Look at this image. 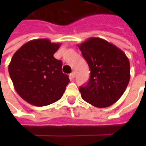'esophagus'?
Returning <instances> with one entry per match:
<instances>
[{
  "label": "esophagus",
  "instance_id": "obj_1",
  "mask_svg": "<svg viewBox=\"0 0 146 146\" xmlns=\"http://www.w3.org/2000/svg\"><path fill=\"white\" fill-rule=\"evenodd\" d=\"M75 75H76V73H75V72H72V73H70V79H71V80L73 79V78L75 77Z\"/></svg>",
  "mask_w": 146,
  "mask_h": 146
}]
</instances>
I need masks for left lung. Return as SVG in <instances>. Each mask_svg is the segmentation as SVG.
Returning a JSON list of instances; mask_svg holds the SVG:
<instances>
[{"label": "left lung", "instance_id": "8db88e82", "mask_svg": "<svg viewBox=\"0 0 146 146\" xmlns=\"http://www.w3.org/2000/svg\"><path fill=\"white\" fill-rule=\"evenodd\" d=\"M78 47L91 70L88 83L79 89L81 97L95 107H109L128 85V58L116 46L99 37H90Z\"/></svg>", "mask_w": 146, "mask_h": 146}]
</instances>
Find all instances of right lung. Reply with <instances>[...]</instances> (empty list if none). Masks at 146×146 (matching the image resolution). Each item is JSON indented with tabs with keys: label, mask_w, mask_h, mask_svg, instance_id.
<instances>
[{
	"label": "right lung",
	"mask_w": 146,
	"mask_h": 146,
	"mask_svg": "<svg viewBox=\"0 0 146 146\" xmlns=\"http://www.w3.org/2000/svg\"><path fill=\"white\" fill-rule=\"evenodd\" d=\"M60 45L48 39H36L13 54L9 75L16 92L28 103L44 106L63 95L70 79L62 71V61L54 58Z\"/></svg>",
	"instance_id": "1"
}]
</instances>
